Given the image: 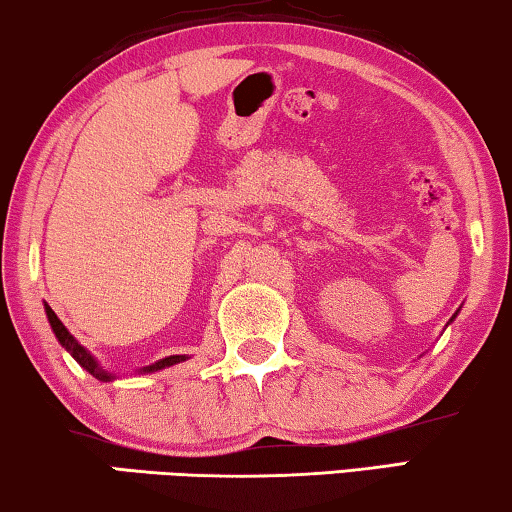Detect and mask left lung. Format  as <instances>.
<instances>
[{
	"label": "left lung",
	"instance_id": "8db88e82",
	"mask_svg": "<svg viewBox=\"0 0 512 512\" xmlns=\"http://www.w3.org/2000/svg\"><path fill=\"white\" fill-rule=\"evenodd\" d=\"M457 314H459V309H457V311H455V314H453V318H450V321H448V325H450V323H453V321H455V316H457Z\"/></svg>",
	"mask_w": 512,
	"mask_h": 512
}]
</instances>
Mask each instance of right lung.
Masks as SVG:
<instances>
[{"label": "right lung", "mask_w": 512, "mask_h": 512, "mask_svg": "<svg viewBox=\"0 0 512 512\" xmlns=\"http://www.w3.org/2000/svg\"><path fill=\"white\" fill-rule=\"evenodd\" d=\"M43 307H46L48 323H50V328H53V332H55L57 342L62 344V348H66V351L71 353V358L76 360L78 365L85 369V372H90L96 381H103V383H110V381L120 379V376L113 374V372H108L106 367L99 365V360H96L94 355H92L90 351H87V348H85L83 344H80L78 339L73 337L69 330H66V325H64L62 321H59L53 309H50L48 305H43ZM184 360H189L187 355H168V358H161V360H157V362H152V365L136 369V374H154V372H159V369L173 367V365H177V362H184Z\"/></svg>", "instance_id": "right-lung-1"}]
</instances>
